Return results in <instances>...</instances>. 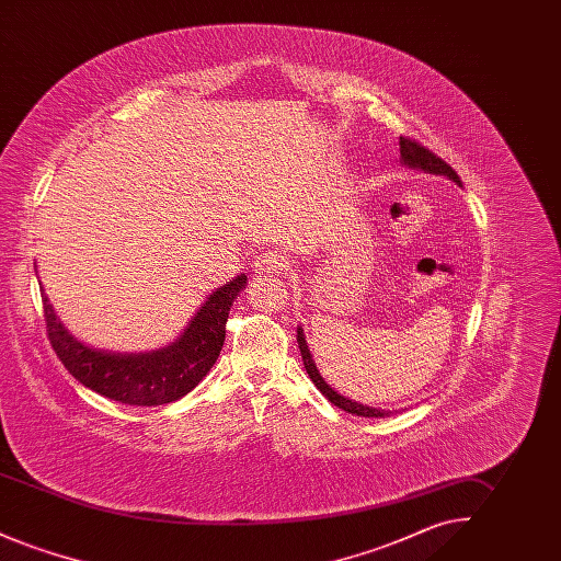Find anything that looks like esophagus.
Listing matches in <instances>:
<instances>
[{"instance_id": "1", "label": "esophagus", "mask_w": 561, "mask_h": 561, "mask_svg": "<svg viewBox=\"0 0 561 561\" xmlns=\"http://www.w3.org/2000/svg\"><path fill=\"white\" fill-rule=\"evenodd\" d=\"M286 259L282 256V254H277V252H265V254H261V256H256V261H254V273H259V275H277V273H282L284 268H286Z\"/></svg>"}]
</instances>
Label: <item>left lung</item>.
I'll return each instance as SVG.
<instances>
[{"instance_id": "left-lung-1", "label": "left lung", "mask_w": 561, "mask_h": 561, "mask_svg": "<svg viewBox=\"0 0 561 561\" xmlns=\"http://www.w3.org/2000/svg\"><path fill=\"white\" fill-rule=\"evenodd\" d=\"M400 153L401 161L410 168H419V170H425L431 174H442V176H448L450 181H454L456 185H460V179L458 174L454 172L453 165L446 163L442 158H437L433 151H428L427 147H423L421 142L408 138V136H400ZM296 341H298V347H300V355H302V362H305V370L309 374V378L313 380V385L321 391L323 398H328V401H332L334 405H339L341 410L351 412L355 416H366V419H385L393 412H385V410H376L370 405H364V403H357V401L347 400L343 398L341 393H336L323 378H321L320 370L311 357V351L307 348V341H305V334L302 330L298 328L296 332Z\"/></svg>"}]
</instances>
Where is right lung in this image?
<instances>
[{
  "label": "right lung",
  "instance_id": "right-lung-1",
  "mask_svg": "<svg viewBox=\"0 0 561 561\" xmlns=\"http://www.w3.org/2000/svg\"><path fill=\"white\" fill-rule=\"evenodd\" d=\"M245 282L248 277L241 273L236 279L216 288L181 339L153 353L113 355L81 345L56 318L53 305L42 288L46 332L56 357L83 387L108 400L130 405L170 403L187 396L210 373L225 343L229 309L245 288Z\"/></svg>",
  "mask_w": 561,
  "mask_h": 561
}]
</instances>
